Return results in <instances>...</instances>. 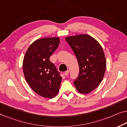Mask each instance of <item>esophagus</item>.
<instances>
[{
	"label": "esophagus",
	"mask_w": 127,
	"mask_h": 127,
	"mask_svg": "<svg viewBox=\"0 0 127 127\" xmlns=\"http://www.w3.org/2000/svg\"><path fill=\"white\" fill-rule=\"evenodd\" d=\"M68 73H69V71H68V70H67V71H66L65 72H64V74H65V76H67L68 75Z\"/></svg>",
	"instance_id": "obj_1"
}]
</instances>
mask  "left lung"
I'll return each instance as SVG.
<instances>
[{"label": "left lung", "instance_id": "obj_1", "mask_svg": "<svg viewBox=\"0 0 127 127\" xmlns=\"http://www.w3.org/2000/svg\"><path fill=\"white\" fill-rule=\"evenodd\" d=\"M76 56L79 74L74 81L76 90L87 94L96 89L102 82L106 69V59L99 43L87 34L65 37Z\"/></svg>", "mask_w": 127, "mask_h": 127}]
</instances>
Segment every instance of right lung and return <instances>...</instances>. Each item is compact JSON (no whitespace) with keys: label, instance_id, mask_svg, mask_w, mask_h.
<instances>
[{"label":"right lung","instance_id":"obj_1","mask_svg":"<svg viewBox=\"0 0 127 127\" xmlns=\"http://www.w3.org/2000/svg\"><path fill=\"white\" fill-rule=\"evenodd\" d=\"M60 42L58 37L36 40L30 45L23 62V69L26 82L35 93L51 99L59 91L62 77L50 57Z\"/></svg>","mask_w":127,"mask_h":127}]
</instances>
